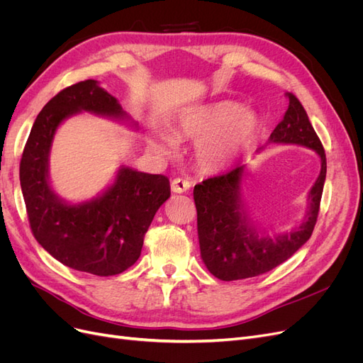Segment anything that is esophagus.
Segmentation results:
<instances>
[{
    "label": "esophagus",
    "instance_id": "esophagus-1",
    "mask_svg": "<svg viewBox=\"0 0 363 363\" xmlns=\"http://www.w3.org/2000/svg\"><path fill=\"white\" fill-rule=\"evenodd\" d=\"M171 189H172V192H175V194H183V192L191 189V182L177 177V179H174V180L171 182Z\"/></svg>",
    "mask_w": 363,
    "mask_h": 363
}]
</instances>
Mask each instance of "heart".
<instances>
[{
	"mask_svg": "<svg viewBox=\"0 0 363 363\" xmlns=\"http://www.w3.org/2000/svg\"><path fill=\"white\" fill-rule=\"evenodd\" d=\"M259 116L236 101H216L188 108L174 130L175 140H192L200 168L216 172L230 167L259 135ZM174 139L155 133L151 145L162 152L174 148Z\"/></svg>",
	"mask_w": 363,
	"mask_h": 363,
	"instance_id": "obj_1",
	"label": "heart"
}]
</instances>
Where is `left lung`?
<instances>
[{
    "instance_id": "8db88e82",
    "label": "left lung",
    "mask_w": 363,
    "mask_h": 363,
    "mask_svg": "<svg viewBox=\"0 0 363 363\" xmlns=\"http://www.w3.org/2000/svg\"><path fill=\"white\" fill-rule=\"evenodd\" d=\"M286 96L289 98L288 111L268 142L301 145L320 156L321 171L307 196L309 206L306 216L289 233L274 238L260 233L251 224L240 199L245 164L195 184L194 200L201 259L206 268L219 280L232 281L265 274L294 256L312 236L325 182V152L298 98L294 94H286Z\"/></svg>"
}]
</instances>
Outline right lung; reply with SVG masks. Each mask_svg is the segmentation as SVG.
I'll return each mask as SVG.
<instances>
[{
    "mask_svg": "<svg viewBox=\"0 0 363 363\" xmlns=\"http://www.w3.org/2000/svg\"><path fill=\"white\" fill-rule=\"evenodd\" d=\"M80 112L130 121L116 98L95 80L60 91L31 127L19 164L21 189L31 232L43 250L72 269L108 277L139 259L147 230L171 188L162 174L121 167L96 199L79 204L62 200L50 184L48 157L57 127Z\"/></svg>",
    "mask_w": 363,
    "mask_h": 363,
    "instance_id": "right-lung-1",
    "label": "right lung"
}]
</instances>
